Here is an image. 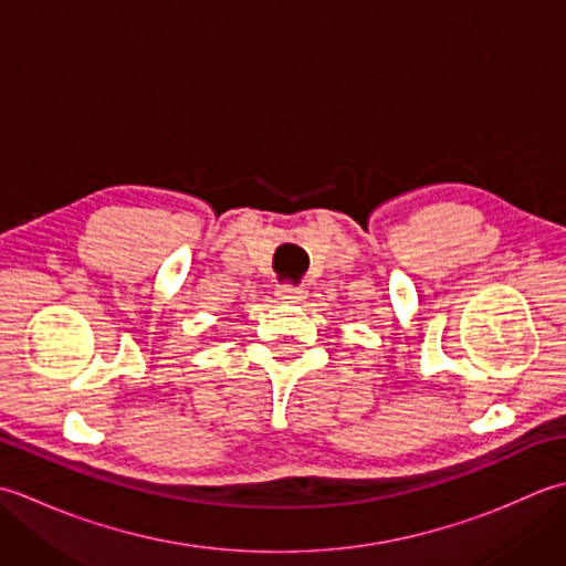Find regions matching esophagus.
Listing matches in <instances>:
<instances>
[{
    "label": "esophagus",
    "mask_w": 566,
    "mask_h": 566,
    "mask_svg": "<svg viewBox=\"0 0 566 566\" xmlns=\"http://www.w3.org/2000/svg\"><path fill=\"white\" fill-rule=\"evenodd\" d=\"M306 292L302 286H294V284H280L276 286V298H282L286 304H296V302H304Z\"/></svg>",
    "instance_id": "obj_1"
}]
</instances>
